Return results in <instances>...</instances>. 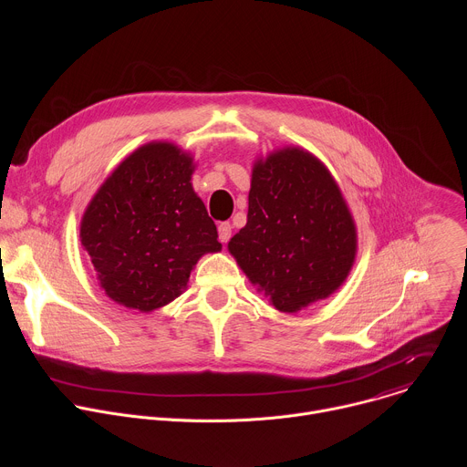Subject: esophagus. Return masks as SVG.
Wrapping results in <instances>:
<instances>
[{
  "instance_id": "obj_1",
  "label": "esophagus",
  "mask_w": 467,
  "mask_h": 467,
  "mask_svg": "<svg viewBox=\"0 0 467 467\" xmlns=\"http://www.w3.org/2000/svg\"><path fill=\"white\" fill-rule=\"evenodd\" d=\"M231 233H233L231 223L223 222V223H220V225H218V238H220V242H222V244H227V242H229Z\"/></svg>"
}]
</instances>
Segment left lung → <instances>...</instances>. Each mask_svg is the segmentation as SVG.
<instances>
[{
    "instance_id": "obj_1",
    "label": "left lung",
    "mask_w": 467,
    "mask_h": 467,
    "mask_svg": "<svg viewBox=\"0 0 467 467\" xmlns=\"http://www.w3.org/2000/svg\"><path fill=\"white\" fill-rule=\"evenodd\" d=\"M229 251L270 303L292 314L348 279L357 227L325 164L301 148H285L254 162L247 223Z\"/></svg>"
}]
</instances>
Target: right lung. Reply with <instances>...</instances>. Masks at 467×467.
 <instances>
[{
	"label": "right lung",
	"instance_id": "right-lung-1",
	"mask_svg": "<svg viewBox=\"0 0 467 467\" xmlns=\"http://www.w3.org/2000/svg\"><path fill=\"white\" fill-rule=\"evenodd\" d=\"M192 173L188 153L150 142L92 197L79 236L112 301L140 312L161 308L182 294L199 258L222 249Z\"/></svg>",
	"mask_w": 467,
	"mask_h": 467
}]
</instances>
